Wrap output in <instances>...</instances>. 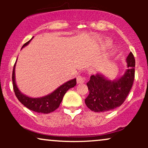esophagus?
<instances>
[{"mask_svg":"<svg viewBox=\"0 0 148 148\" xmlns=\"http://www.w3.org/2000/svg\"><path fill=\"white\" fill-rule=\"evenodd\" d=\"M86 81V78L82 76H79L77 77V84H83Z\"/></svg>","mask_w":148,"mask_h":148,"instance_id":"1","label":"esophagus"}]
</instances>
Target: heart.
Here are the masks:
<instances>
[{
	"label": "heart",
	"mask_w": 148,
	"mask_h": 148,
	"mask_svg": "<svg viewBox=\"0 0 148 148\" xmlns=\"http://www.w3.org/2000/svg\"><path fill=\"white\" fill-rule=\"evenodd\" d=\"M111 42H110V40H106V39L101 40L99 41V47L102 50H104V49L108 48V47L111 46Z\"/></svg>",
	"instance_id": "b5f03b06"
}]
</instances>
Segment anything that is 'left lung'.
<instances>
[{
    "instance_id": "obj_1",
    "label": "left lung",
    "mask_w": 148,
    "mask_h": 148,
    "mask_svg": "<svg viewBox=\"0 0 148 148\" xmlns=\"http://www.w3.org/2000/svg\"><path fill=\"white\" fill-rule=\"evenodd\" d=\"M127 69L121 77L110 80L102 74L92 75L87 83L89 95L85 99L88 108L94 112H106L123 104L130 93L135 74V59L132 52L127 56Z\"/></svg>"
}]
</instances>
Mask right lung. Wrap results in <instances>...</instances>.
I'll return each instance as SVG.
<instances>
[{"label":"right lung","instance_id":"obj_1","mask_svg":"<svg viewBox=\"0 0 148 148\" xmlns=\"http://www.w3.org/2000/svg\"><path fill=\"white\" fill-rule=\"evenodd\" d=\"M33 37H32V39ZM30 40L27 42L22 47V48L26 47L30 42L32 40ZM16 61L14 65L12 72V82L13 88L16 97H17L18 101L21 102L23 106H25L28 109L31 110L37 113H51L56 110L60 106L61 101H62L63 97L67 91L70 88H74L76 85V79H74L70 81H67L60 86H59L56 90L52 92L50 94L44 97H30L22 93L20 90L17 87V85L16 84V80H15V67H16Z\"/></svg>","mask_w":148,"mask_h":148}]
</instances>
